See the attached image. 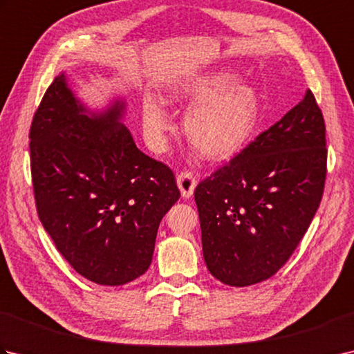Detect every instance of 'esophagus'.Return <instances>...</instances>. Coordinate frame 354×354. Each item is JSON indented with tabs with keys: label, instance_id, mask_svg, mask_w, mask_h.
I'll use <instances>...</instances> for the list:
<instances>
[{
	"label": "esophagus",
	"instance_id": "obj_1",
	"mask_svg": "<svg viewBox=\"0 0 354 354\" xmlns=\"http://www.w3.org/2000/svg\"><path fill=\"white\" fill-rule=\"evenodd\" d=\"M176 183H178L179 190H181L183 198L185 199H189L192 196L198 184L196 178L193 176L192 171H179L176 175Z\"/></svg>",
	"mask_w": 354,
	"mask_h": 354
}]
</instances>
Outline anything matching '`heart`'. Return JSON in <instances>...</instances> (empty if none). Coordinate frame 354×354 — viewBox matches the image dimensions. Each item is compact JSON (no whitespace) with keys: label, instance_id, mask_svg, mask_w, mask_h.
<instances>
[{"label":"heart","instance_id":"heart-1","mask_svg":"<svg viewBox=\"0 0 354 354\" xmlns=\"http://www.w3.org/2000/svg\"><path fill=\"white\" fill-rule=\"evenodd\" d=\"M165 100L192 104L184 117V133L209 161H223L239 153L257 124V93L236 82L230 71L207 73L184 82ZM141 117L149 147L162 152L171 132L167 111L160 102L147 99L142 102Z\"/></svg>","mask_w":354,"mask_h":354}]
</instances>
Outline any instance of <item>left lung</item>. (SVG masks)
I'll return each mask as SVG.
<instances>
[{
    "label": "left lung",
    "instance_id": "8db88e82",
    "mask_svg": "<svg viewBox=\"0 0 354 354\" xmlns=\"http://www.w3.org/2000/svg\"><path fill=\"white\" fill-rule=\"evenodd\" d=\"M326 173L324 117L307 91L194 190L212 275L243 288L283 268L317 213Z\"/></svg>",
    "mask_w": 354,
    "mask_h": 354
}]
</instances>
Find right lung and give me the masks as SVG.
<instances>
[{
	"label": "right lung",
	"instance_id": "1",
	"mask_svg": "<svg viewBox=\"0 0 354 354\" xmlns=\"http://www.w3.org/2000/svg\"><path fill=\"white\" fill-rule=\"evenodd\" d=\"M123 114L122 100L88 112L62 73L28 135L37 216L74 270L103 286L146 272L160 222L181 196L167 165L135 146Z\"/></svg>",
	"mask_w": 354,
	"mask_h": 354
}]
</instances>
